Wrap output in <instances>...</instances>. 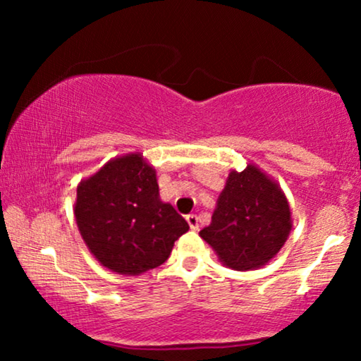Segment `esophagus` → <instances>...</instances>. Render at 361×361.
<instances>
[{"label":"esophagus","instance_id":"34e87169","mask_svg":"<svg viewBox=\"0 0 361 361\" xmlns=\"http://www.w3.org/2000/svg\"><path fill=\"white\" fill-rule=\"evenodd\" d=\"M187 224H189V226L192 230H199V216H197L195 214H190L185 216Z\"/></svg>","mask_w":361,"mask_h":361}]
</instances>
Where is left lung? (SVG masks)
I'll use <instances>...</instances> for the list:
<instances>
[{
	"label": "left lung",
	"mask_w": 361,
	"mask_h": 361,
	"mask_svg": "<svg viewBox=\"0 0 361 361\" xmlns=\"http://www.w3.org/2000/svg\"><path fill=\"white\" fill-rule=\"evenodd\" d=\"M289 231L290 210L283 190L250 164L243 172H230L212 224L200 236L216 251L221 263L248 271L276 256Z\"/></svg>",
	"instance_id": "8db88e82"
}]
</instances>
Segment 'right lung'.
Returning <instances> with one entry per match:
<instances>
[{"mask_svg":"<svg viewBox=\"0 0 361 361\" xmlns=\"http://www.w3.org/2000/svg\"><path fill=\"white\" fill-rule=\"evenodd\" d=\"M75 220L92 255L118 274H141L169 258L189 230L159 199L156 171L141 154L116 157L77 187Z\"/></svg>","mask_w":361,"mask_h":361,"instance_id":"right-lung-1","label":"right lung"}]
</instances>
